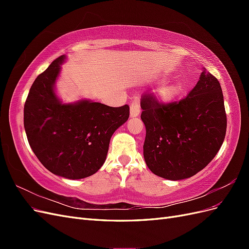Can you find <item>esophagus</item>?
<instances>
[{"label":"esophagus","mask_w":249,"mask_h":249,"mask_svg":"<svg viewBox=\"0 0 249 249\" xmlns=\"http://www.w3.org/2000/svg\"><path fill=\"white\" fill-rule=\"evenodd\" d=\"M140 106L137 101H133L131 103V107H130V116L133 118V117H137L139 116L140 114Z\"/></svg>","instance_id":"1"}]
</instances>
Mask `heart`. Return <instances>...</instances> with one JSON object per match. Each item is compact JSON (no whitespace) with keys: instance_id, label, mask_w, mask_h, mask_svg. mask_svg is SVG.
Masks as SVG:
<instances>
[{"instance_id":"b5f03b06","label":"heart","mask_w":249,"mask_h":249,"mask_svg":"<svg viewBox=\"0 0 249 249\" xmlns=\"http://www.w3.org/2000/svg\"><path fill=\"white\" fill-rule=\"evenodd\" d=\"M184 86L178 81H172L168 82L166 84L161 86V88L158 91V96L159 99L164 103H169L175 101L177 97L183 92Z\"/></svg>"}]
</instances>
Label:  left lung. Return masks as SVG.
I'll list each match as a JSON object with an SVG mask.
<instances>
[{"mask_svg": "<svg viewBox=\"0 0 249 249\" xmlns=\"http://www.w3.org/2000/svg\"><path fill=\"white\" fill-rule=\"evenodd\" d=\"M141 119L146 136L143 156L156 176L171 180L191 178L220 149L227 133V114L220 83L203 71L185 99L160 104L142 95Z\"/></svg>", "mask_w": 249, "mask_h": 249, "instance_id": "8db88e82", "label": "left lung"}]
</instances>
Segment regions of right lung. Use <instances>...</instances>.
<instances>
[{"mask_svg":"<svg viewBox=\"0 0 249 249\" xmlns=\"http://www.w3.org/2000/svg\"><path fill=\"white\" fill-rule=\"evenodd\" d=\"M66 56L58 57L32 84L24 108L29 144L56 176L80 179L94 175L106 161L109 143L130 115V107L81 100L64 104L55 83Z\"/></svg>","mask_w":249,"mask_h":249,"instance_id":"add662e5","label":"right lung"}]
</instances>
